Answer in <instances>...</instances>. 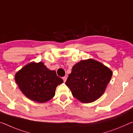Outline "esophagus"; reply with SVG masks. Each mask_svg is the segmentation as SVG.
Masks as SVG:
<instances>
[{"mask_svg": "<svg viewBox=\"0 0 133 133\" xmlns=\"http://www.w3.org/2000/svg\"><path fill=\"white\" fill-rule=\"evenodd\" d=\"M63 80L64 82H66V81L67 80V77H63Z\"/></svg>", "mask_w": 133, "mask_h": 133, "instance_id": "34e87169", "label": "esophagus"}]
</instances>
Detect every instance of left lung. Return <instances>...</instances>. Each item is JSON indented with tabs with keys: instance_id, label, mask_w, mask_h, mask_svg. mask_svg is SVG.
<instances>
[{
	"instance_id": "obj_1",
	"label": "left lung",
	"mask_w": 133,
	"mask_h": 133,
	"mask_svg": "<svg viewBox=\"0 0 133 133\" xmlns=\"http://www.w3.org/2000/svg\"><path fill=\"white\" fill-rule=\"evenodd\" d=\"M112 72L96 60H81L72 68L66 84L73 97L83 103H92L104 93Z\"/></svg>"
}]
</instances>
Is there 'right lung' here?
<instances>
[{"label":"right lung","mask_w":133,"mask_h":133,"mask_svg":"<svg viewBox=\"0 0 133 133\" xmlns=\"http://www.w3.org/2000/svg\"><path fill=\"white\" fill-rule=\"evenodd\" d=\"M15 78L24 96L41 103L53 98L56 87L63 83L55 70L47 68L42 62L25 65L16 73Z\"/></svg>","instance_id":"right-lung-1"}]
</instances>
